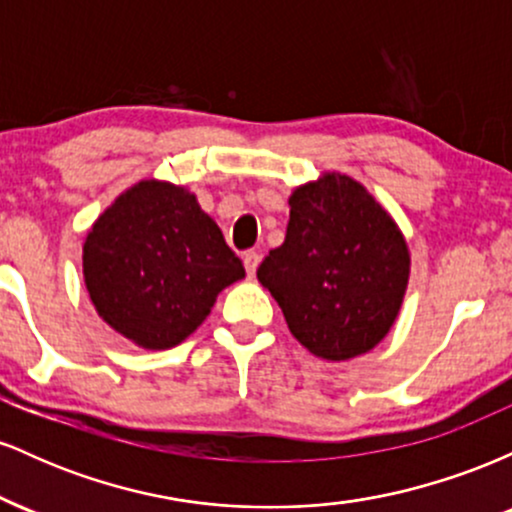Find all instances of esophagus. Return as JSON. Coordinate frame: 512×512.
Segmentation results:
<instances>
[{"instance_id": "34e87169", "label": "esophagus", "mask_w": 512, "mask_h": 512, "mask_svg": "<svg viewBox=\"0 0 512 512\" xmlns=\"http://www.w3.org/2000/svg\"><path fill=\"white\" fill-rule=\"evenodd\" d=\"M243 264H245V272H248V276H255L257 267H260V255H257V252H245Z\"/></svg>"}]
</instances>
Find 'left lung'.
Here are the masks:
<instances>
[{"label":"left lung","mask_w":512,"mask_h":512,"mask_svg":"<svg viewBox=\"0 0 512 512\" xmlns=\"http://www.w3.org/2000/svg\"><path fill=\"white\" fill-rule=\"evenodd\" d=\"M289 226L257 279L293 337L325 361L368 354L395 325L411 257L390 211L361 182L322 173L289 197Z\"/></svg>","instance_id":"8db88e82"}]
</instances>
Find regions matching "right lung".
I'll list each match as a JSON object with an SVG mask.
<instances>
[{"instance_id":"right-lung-1","label":"right lung","mask_w":512,"mask_h":512,"mask_svg":"<svg viewBox=\"0 0 512 512\" xmlns=\"http://www.w3.org/2000/svg\"><path fill=\"white\" fill-rule=\"evenodd\" d=\"M81 262L96 313L149 351L185 342L216 296L245 276L195 192L156 178L139 180L93 221Z\"/></svg>"}]
</instances>
